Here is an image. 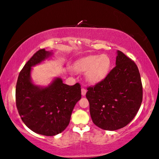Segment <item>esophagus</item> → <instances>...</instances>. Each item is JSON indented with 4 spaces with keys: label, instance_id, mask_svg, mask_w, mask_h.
I'll return each mask as SVG.
<instances>
[{
    "label": "esophagus",
    "instance_id": "obj_1",
    "mask_svg": "<svg viewBox=\"0 0 159 159\" xmlns=\"http://www.w3.org/2000/svg\"><path fill=\"white\" fill-rule=\"evenodd\" d=\"M86 93V89H84V88H82L81 89V94L82 96H85Z\"/></svg>",
    "mask_w": 159,
    "mask_h": 159
}]
</instances>
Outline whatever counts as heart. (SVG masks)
I'll return each mask as SVG.
<instances>
[{
	"mask_svg": "<svg viewBox=\"0 0 159 159\" xmlns=\"http://www.w3.org/2000/svg\"><path fill=\"white\" fill-rule=\"evenodd\" d=\"M111 61L106 55H89L78 60L75 70L79 73L86 72V79L91 84H97L107 76Z\"/></svg>",
	"mask_w": 159,
	"mask_h": 159,
	"instance_id": "heart-1",
	"label": "heart"
}]
</instances>
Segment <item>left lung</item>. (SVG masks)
I'll return each instance as SVG.
<instances>
[{
  "label": "left lung",
  "mask_w": 159,
  "mask_h": 159,
  "mask_svg": "<svg viewBox=\"0 0 159 159\" xmlns=\"http://www.w3.org/2000/svg\"><path fill=\"white\" fill-rule=\"evenodd\" d=\"M116 66L104 79L87 88L90 115L97 127L116 130L130 122L143 100L140 75L135 62L117 50Z\"/></svg>",
  "instance_id": "1"
}]
</instances>
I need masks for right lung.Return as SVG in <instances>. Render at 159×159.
I'll return each instance as SVG.
<instances>
[{"label":"right lung","mask_w":159,"mask_h":159,"mask_svg":"<svg viewBox=\"0 0 159 159\" xmlns=\"http://www.w3.org/2000/svg\"><path fill=\"white\" fill-rule=\"evenodd\" d=\"M51 55L52 52L44 49L37 51L22 68L16 86V104L22 121L31 130L46 136L57 135L68 127L73 109L81 98L79 83L68 86L55 78L46 87L33 84L32 67Z\"/></svg>","instance_id":"add662e5"}]
</instances>
